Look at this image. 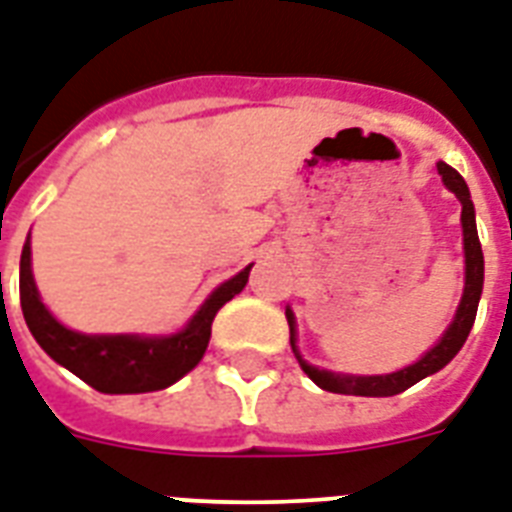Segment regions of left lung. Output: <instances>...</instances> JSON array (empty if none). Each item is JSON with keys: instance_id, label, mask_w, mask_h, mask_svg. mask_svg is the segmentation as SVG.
<instances>
[{"instance_id": "left-lung-1", "label": "left lung", "mask_w": 512, "mask_h": 512, "mask_svg": "<svg viewBox=\"0 0 512 512\" xmlns=\"http://www.w3.org/2000/svg\"><path fill=\"white\" fill-rule=\"evenodd\" d=\"M438 175L444 180L449 191L460 199L462 204V241H465V292H462L460 308L454 313V321L444 332V337L425 353V356L412 366H404L393 374H372V377H358V374H335L319 366H311L300 353H297V324L295 313L287 308V321H289V342L295 350L297 361L303 366V372L311 377L319 388L329 390V393H345V396H396L404 393L406 388H412L414 382L425 380L428 374H436L438 369H444L452 361L460 348L468 340L473 321H476L478 300L484 292V252H481V241H478L476 231V209L470 201L468 183L462 180V175L449 164L438 162Z\"/></svg>"}]
</instances>
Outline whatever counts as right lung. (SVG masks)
Segmentation results:
<instances>
[{
	"instance_id": "add662e5",
	"label": "right lung",
	"mask_w": 512,
	"mask_h": 512,
	"mask_svg": "<svg viewBox=\"0 0 512 512\" xmlns=\"http://www.w3.org/2000/svg\"><path fill=\"white\" fill-rule=\"evenodd\" d=\"M249 268L252 265L220 284L175 335H82L63 327L44 308L31 273V241L26 239L20 255V308L44 353L74 372L79 380L100 393H151L170 388L172 382L199 364L209 345L215 313L247 287Z\"/></svg>"
}]
</instances>
